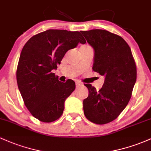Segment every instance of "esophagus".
<instances>
[{"instance_id":"obj_1","label":"esophagus","mask_w":151,"mask_h":151,"mask_svg":"<svg viewBox=\"0 0 151 151\" xmlns=\"http://www.w3.org/2000/svg\"><path fill=\"white\" fill-rule=\"evenodd\" d=\"M75 84H76V87H79V86L82 85V83H80V82H78V81H76Z\"/></svg>"}]
</instances>
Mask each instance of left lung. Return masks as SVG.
<instances>
[{"mask_svg":"<svg viewBox=\"0 0 151 151\" xmlns=\"http://www.w3.org/2000/svg\"><path fill=\"white\" fill-rule=\"evenodd\" d=\"M94 51L92 69L105 77L97 90L90 84L83 101L85 117L99 125L115 120L128 104L136 82L137 70L130 46L121 36L102 29L80 31Z\"/></svg>","mask_w":151,"mask_h":151,"instance_id":"obj_1","label":"left lung"}]
</instances>
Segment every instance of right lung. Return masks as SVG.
Returning a JSON list of instances; mask_svg holds the SVG:
<instances>
[{"label": "right lung", "instance_id": "obj_1", "mask_svg": "<svg viewBox=\"0 0 151 151\" xmlns=\"http://www.w3.org/2000/svg\"><path fill=\"white\" fill-rule=\"evenodd\" d=\"M86 41L79 31L49 29L32 36L20 55L16 79L24 104L31 114L44 122L61 117L64 102L75 82H61L52 72L69 49Z\"/></svg>", "mask_w": 151, "mask_h": 151}]
</instances>
